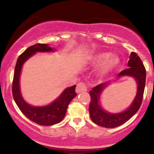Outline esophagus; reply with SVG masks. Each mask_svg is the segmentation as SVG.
I'll return each instance as SVG.
<instances>
[{
    "mask_svg": "<svg viewBox=\"0 0 154 154\" xmlns=\"http://www.w3.org/2000/svg\"><path fill=\"white\" fill-rule=\"evenodd\" d=\"M87 91H88V88L85 83L80 82L77 85V87H76V92H77V93H81V92H85Z\"/></svg>",
    "mask_w": 154,
    "mask_h": 154,
    "instance_id": "esophagus-1",
    "label": "esophagus"
}]
</instances>
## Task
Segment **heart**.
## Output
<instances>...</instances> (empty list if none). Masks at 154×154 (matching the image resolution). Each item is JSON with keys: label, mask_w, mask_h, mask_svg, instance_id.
<instances>
[{"label": "heart", "mask_w": 154, "mask_h": 154, "mask_svg": "<svg viewBox=\"0 0 154 154\" xmlns=\"http://www.w3.org/2000/svg\"><path fill=\"white\" fill-rule=\"evenodd\" d=\"M110 53H100L95 55L92 58V62L94 64H103L99 69L100 75L104 76L114 69L119 65V59L116 56H111Z\"/></svg>", "instance_id": "heart-1"}]
</instances>
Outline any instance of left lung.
Wrapping results in <instances>:
<instances>
[{
	"label": "left lung",
	"instance_id": "8db88e82",
	"mask_svg": "<svg viewBox=\"0 0 154 154\" xmlns=\"http://www.w3.org/2000/svg\"><path fill=\"white\" fill-rule=\"evenodd\" d=\"M129 68L122 71L117 77L122 76H130L135 79L137 84V92L132 105L127 110L118 114H111L105 111L99 105L100 95L108 86V83L104 82L98 85L90 91L91 103L89 105V113L92 121L106 128H114L125 123L132 117L140 107L142 103L145 85H146V71L140 58L135 52L130 55V60L128 63Z\"/></svg>",
	"mask_w": 154,
	"mask_h": 154
}]
</instances>
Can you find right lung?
I'll list each match as a JSON object with an SVG mask.
<instances>
[{
	"label": "right lung",
	"instance_id": "add662e5",
	"mask_svg": "<svg viewBox=\"0 0 154 154\" xmlns=\"http://www.w3.org/2000/svg\"><path fill=\"white\" fill-rule=\"evenodd\" d=\"M52 51L53 48L47 44L41 43L35 44L26 49L17 59L12 83V94L20 111L31 121L44 126H50L59 123L63 119L69 103L77 95L75 93L76 85L65 89L52 103L44 106H34L26 103L22 97L19 89V76L23 63L33 54L38 51L46 52Z\"/></svg>",
	"mask_w": 154,
	"mask_h": 154
}]
</instances>
